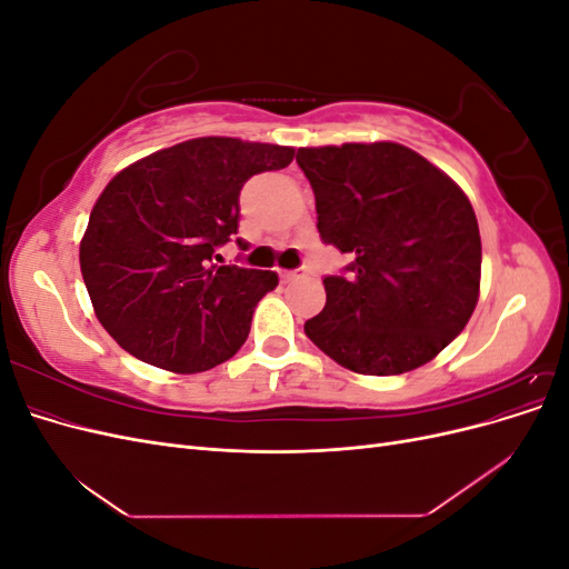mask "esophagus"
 <instances>
[{
  "instance_id": "34e87169",
  "label": "esophagus",
  "mask_w": 569,
  "mask_h": 569,
  "mask_svg": "<svg viewBox=\"0 0 569 569\" xmlns=\"http://www.w3.org/2000/svg\"><path fill=\"white\" fill-rule=\"evenodd\" d=\"M306 274H308V270H306V268H297V270H282V272H280V278H282L284 282H295V280L306 278Z\"/></svg>"
}]
</instances>
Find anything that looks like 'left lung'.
<instances>
[{"instance_id": "left-lung-1", "label": "left lung", "mask_w": 569, "mask_h": 569, "mask_svg": "<svg viewBox=\"0 0 569 569\" xmlns=\"http://www.w3.org/2000/svg\"><path fill=\"white\" fill-rule=\"evenodd\" d=\"M325 244L353 261L325 274L327 301L303 332L339 366L401 375L432 360L468 325L481 274L472 203L403 144L299 149Z\"/></svg>"}]
</instances>
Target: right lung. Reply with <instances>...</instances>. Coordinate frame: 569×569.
I'll return each instance as SVG.
<instances>
[{"mask_svg": "<svg viewBox=\"0 0 569 569\" xmlns=\"http://www.w3.org/2000/svg\"><path fill=\"white\" fill-rule=\"evenodd\" d=\"M295 149L199 137L128 166L107 184L80 242V270L104 330L134 358L201 372L232 358L278 274L216 266L239 228L249 178ZM247 249L244 239H237Z\"/></svg>", "mask_w": 569, "mask_h": 569, "instance_id": "1", "label": "right lung"}]
</instances>
